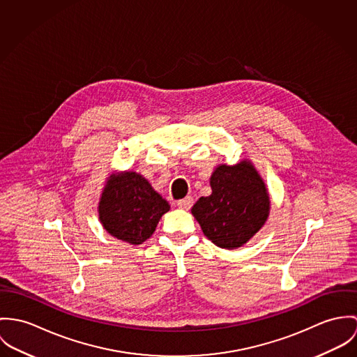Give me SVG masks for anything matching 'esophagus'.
<instances>
[{
    "instance_id": "obj_1",
    "label": "esophagus",
    "mask_w": 357,
    "mask_h": 357,
    "mask_svg": "<svg viewBox=\"0 0 357 357\" xmlns=\"http://www.w3.org/2000/svg\"><path fill=\"white\" fill-rule=\"evenodd\" d=\"M176 205H178L179 208H182V209H186V211H188V209H190V208H192V205H193V198H182V199H179V201L176 202Z\"/></svg>"
}]
</instances>
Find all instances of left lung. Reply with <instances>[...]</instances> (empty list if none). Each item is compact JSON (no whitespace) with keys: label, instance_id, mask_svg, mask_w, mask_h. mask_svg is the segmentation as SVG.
<instances>
[{"label":"left lung","instance_id":"left-lung-1","mask_svg":"<svg viewBox=\"0 0 357 357\" xmlns=\"http://www.w3.org/2000/svg\"><path fill=\"white\" fill-rule=\"evenodd\" d=\"M212 195L192 208L202 233L215 245L239 248L266 223L270 198L264 182L249 161L219 165L211 176Z\"/></svg>","mask_w":357,"mask_h":357}]
</instances>
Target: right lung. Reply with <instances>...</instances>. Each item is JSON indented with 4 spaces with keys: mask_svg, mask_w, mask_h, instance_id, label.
Listing matches in <instances>:
<instances>
[{
    "mask_svg": "<svg viewBox=\"0 0 357 357\" xmlns=\"http://www.w3.org/2000/svg\"><path fill=\"white\" fill-rule=\"evenodd\" d=\"M168 211V202L135 172L111 176L98 206L105 230L131 245H139L151 237L160 218Z\"/></svg>",
    "mask_w": 357,
    "mask_h": 357,
    "instance_id": "add662e5",
    "label": "right lung"
}]
</instances>
